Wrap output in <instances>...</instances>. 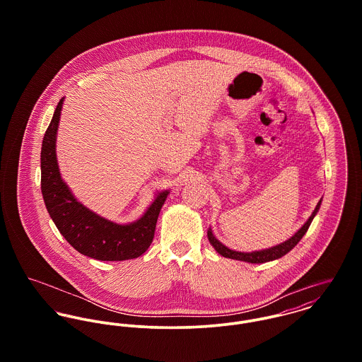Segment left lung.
Instances as JSON below:
<instances>
[{"instance_id": "left-lung-1", "label": "left lung", "mask_w": 362, "mask_h": 362, "mask_svg": "<svg viewBox=\"0 0 362 362\" xmlns=\"http://www.w3.org/2000/svg\"><path fill=\"white\" fill-rule=\"evenodd\" d=\"M322 204V199L317 202V205L315 207V210L312 211V214L310 216V218L304 223V226L293 235L290 237L287 241L279 244V245H274L272 248H266V250H260V251H254V252H240V251H233L230 248H227L226 245H223L213 234L211 228L207 230V238H209V243L211 244V247L224 258L235 259V260H243V262H248V263H264V262H270V260H274V259L281 258L284 257L286 254H288L300 241L301 238L305 235V233L308 231L310 228V223L313 220V217L316 216L319 207Z\"/></svg>"}]
</instances>
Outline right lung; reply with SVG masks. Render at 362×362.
<instances>
[{
  "instance_id": "obj_1",
  "label": "right lung",
  "mask_w": 362,
  "mask_h": 362,
  "mask_svg": "<svg viewBox=\"0 0 362 362\" xmlns=\"http://www.w3.org/2000/svg\"><path fill=\"white\" fill-rule=\"evenodd\" d=\"M62 104L64 98L57 104L40 155L42 194L54 224L78 252L89 258L127 260L141 257L153 241L157 217L170 191L158 192L142 217L128 224L107 220L78 202L61 178L57 161L55 144Z\"/></svg>"
}]
</instances>
